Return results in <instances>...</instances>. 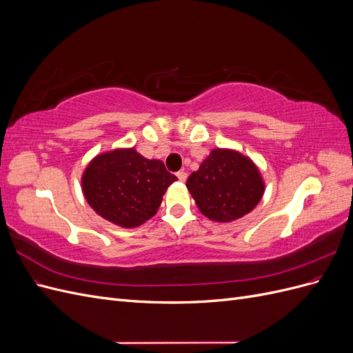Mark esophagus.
Masks as SVG:
<instances>
[{
  "instance_id": "obj_1",
  "label": "esophagus",
  "mask_w": 353,
  "mask_h": 353,
  "mask_svg": "<svg viewBox=\"0 0 353 353\" xmlns=\"http://www.w3.org/2000/svg\"><path fill=\"white\" fill-rule=\"evenodd\" d=\"M176 178L179 181H185L187 179V172H184V170H178L176 172Z\"/></svg>"
}]
</instances>
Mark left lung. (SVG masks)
<instances>
[{"label":"left lung","instance_id":"obj_1","mask_svg":"<svg viewBox=\"0 0 353 353\" xmlns=\"http://www.w3.org/2000/svg\"><path fill=\"white\" fill-rule=\"evenodd\" d=\"M187 188L203 215L218 222L244 216L263 194L259 170L250 159L221 148L188 176Z\"/></svg>","mask_w":353,"mask_h":353}]
</instances>
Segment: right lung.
Listing matches in <instances>:
<instances>
[{"instance_id": "add662e5", "label": "right lung", "mask_w": 353, "mask_h": 353, "mask_svg": "<svg viewBox=\"0 0 353 353\" xmlns=\"http://www.w3.org/2000/svg\"><path fill=\"white\" fill-rule=\"evenodd\" d=\"M174 181L176 176L160 160L144 159L126 148L95 157L82 176V190L100 216L132 228L154 216Z\"/></svg>"}]
</instances>
